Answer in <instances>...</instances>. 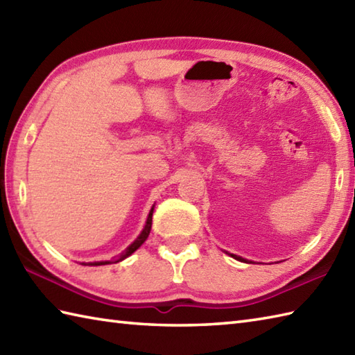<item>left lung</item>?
<instances>
[{"label": "left lung", "instance_id": "left-lung-1", "mask_svg": "<svg viewBox=\"0 0 355 355\" xmlns=\"http://www.w3.org/2000/svg\"><path fill=\"white\" fill-rule=\"evenodd\" d=\"M232 258H235V259H238V261H241V262H247L244 258H241V256H236V254H230Z\"/></svg>", "mask_w": 355, "mask_h": 355}]
</instances>
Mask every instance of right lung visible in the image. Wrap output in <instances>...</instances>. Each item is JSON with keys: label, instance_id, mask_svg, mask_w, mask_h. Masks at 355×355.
Returning a JSON list of instances; mask_svg holds the SVG:
<instances>
[{"label": "right lung", "instance_id": "1", "mask_svg": "<svg viewBox=\"0 0 355 355\" xmlns=\"http://www.w3.org/2000/svg\"><path fill=\"white\" fill-rule=\"evenodd\" d=\"M153 212H154V207L150 209V212H149V215H148V220H146V224H145V227H143V230H141V233L139 235V238L134 241V243L130 245V247H126V250L123 252V253H120L117 258H114L112 261H102V262H88V263H85V262H82V266H105V263H111V262H120V261H123V259H126L128 256L130 254H132L135 250H137V248L145 243L146 241V238L149 236V232H150V225H153Z\"/></svg>", "mask_w": 355, "mask_h": 355}]
</instances>
